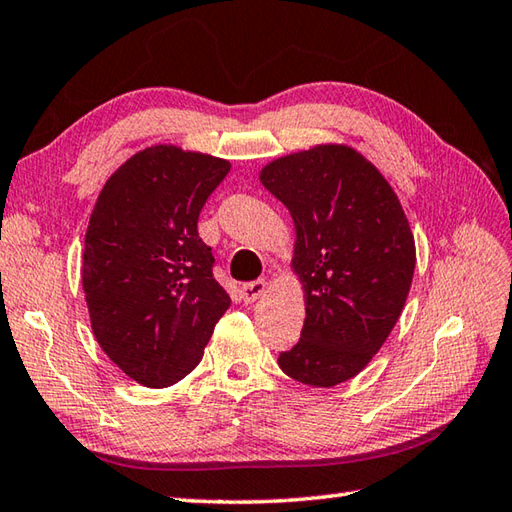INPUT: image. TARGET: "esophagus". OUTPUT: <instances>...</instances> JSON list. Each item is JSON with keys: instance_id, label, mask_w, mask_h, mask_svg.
<instances>
[{"instance_id": "34e87169", "label": "esophagus", "mask_w": 512, "mask_h": 512, "mask_svg": "<svg viewBox=\"0 0 512 512\" xmlns=\"http://www.w3.org/2000/svg\"><path fill=\"white\" fill-rule=\"evenodd\" d=\"M266 290H268V281L266 279H257V281H250V284H244L239 292H242V299L246 303H253V301H257L259 297H262Z\"/></svg>"}]
</instances>
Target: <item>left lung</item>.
I'll use <instances>...</instances> for the list:
<instances>
[{
	"label": "left lung",
	"instance_id": "1",
	"mask_svg": "<svg viewBox=\"0 0 512 512\" xmlns=\"http://www.w3.org/2000/svg\"><path fill=\"white\" fill-rule=\"evenodd\" d=\"M295 222L290 268L301 281V339L279 354L284 374L334 387L372 361L394 330L416 268V242L398 195L347 145H317L259 171Z\"/></svg>",
	"mask_w": 512,
	"mask_h": 512
}]
</instances>
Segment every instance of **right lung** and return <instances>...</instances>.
I'll return each mask as SVG.
<instances>
[{"label": "right lung", "mask_w": 512, "mask_h": 512, "mask_svg": "<svg viewBox=\"0 0 512 512\" xmlns=\"http://www.w3.org/2000/svg\"><path fill=\"white\" fill-rule=\"evenodd\" d=\"M231 162L151 145L118 167L85 231L83 292L96 341L145 387H169L202 361L231 297L198 235L204 202Z\"/></svg>", "instance_id": "1"}]
</instances>
